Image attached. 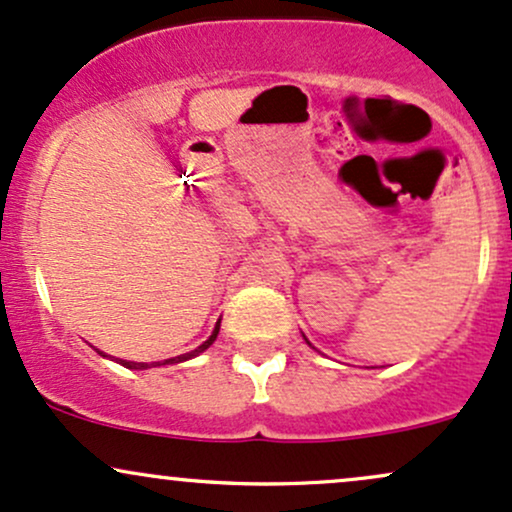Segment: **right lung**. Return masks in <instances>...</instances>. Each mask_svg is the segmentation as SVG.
I'll return each mask as SVG.
<instances>
[{
  "instance_id": "add662e5",
  "label": "right lung",
  "mask_w": 512,
  "mask_h": 512,
  "mask_svg": "<svg viewBox=\"0 0 512 512\" xmlns=\"http://www.w3.org/2000/svg\"><path fill=\"white\" fill-rule=\"evenodd\" d=\"M219 325H221V320L216 322V327H214V332H211V337L207 339V342H204L202 346H197L195 351H190V354H182V356H175V358H168V361H158V366H166V363H180V361H187V358H192V356H197V354H202L204 349H209L211 344H214V339H216V334H219ZM120 363L125 368H132V370H144V368H149V363H134V361H122L120 358ZM151 366H154V363H151Z\"/></svg>"
}]
</instances>
